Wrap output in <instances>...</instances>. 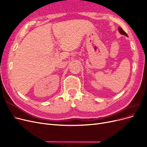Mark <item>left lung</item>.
<instances>
[{
	"label": "left lung",
	"mask_w": 147,
	"mask_h": 147,
	"mask_svg": "<svg viewBox=\"0 0 147 147\" xmlns=\"http://www.w3.org/2000/svg\"><path fill=\"white\" fill-rule=\"evenodd\" d=\"M118 30H119V33L121 34H122V35H125L126 36H128V35H127V34L123 30V29L121 28H120V27H119V28H118Z\"/></svg>",
	"instance_id": "left-lung-1"
}]
</instances>
